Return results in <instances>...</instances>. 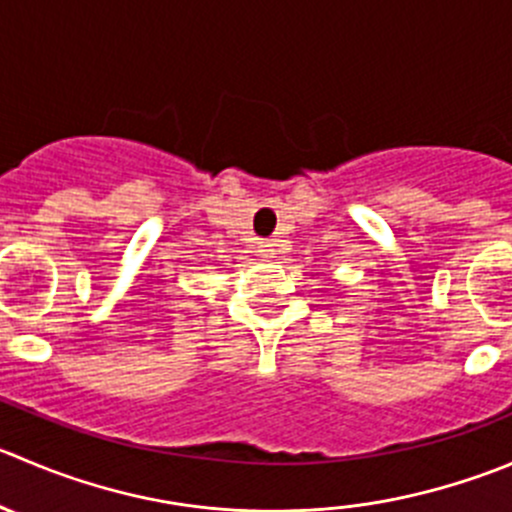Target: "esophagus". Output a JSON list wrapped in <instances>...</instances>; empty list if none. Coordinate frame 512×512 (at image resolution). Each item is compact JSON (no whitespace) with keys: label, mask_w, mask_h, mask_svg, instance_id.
Masks as SVG:
<instances>
[{"label":"esophagus","mask_w":512,"mask_h":512,"mask_svg":"<svg viewBox=\"0 0 512 512\" xmlns=\"http://www.w3.org/2000/svg\"><path fill=\"white\" fill-rule=\"evenodd\" d=\"M257 247H260V255L265 257V260H275V257L280 255V242L277 240H262Z\"/></svg>","instance_id":"obj_1"}]
</instances>
